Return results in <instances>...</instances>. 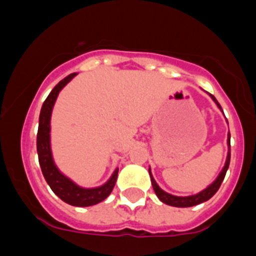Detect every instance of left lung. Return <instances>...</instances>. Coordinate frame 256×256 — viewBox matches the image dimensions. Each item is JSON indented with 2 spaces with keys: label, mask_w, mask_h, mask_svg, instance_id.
Returning <instances> with one entry per match:
<instances>
[{
  "label": "left lung",
  "mask_w": 256,
  "mask_h": 256,
  "mask_svg": "<svg viewBox=\"0 0 256 256\" xmlns=\"http://www.w3.org/2000/svg\"><path fill=\"white\" fill-rule=\"evenodd\" d=\"M210 96H211L212 100L216 102V104L220 107V110H222L221 106H220V104L217 102V100L214 98V96L212 94H210ZM228 159H226L225 166H224V169L221 170V173L218 174L217 179L214 180V183H212L211 186H208L206 190H204L202 192L197 193V194H194V196H188V197H176V196L169 194V193L164 192V190L156 184V182H155L154 178H152V173H150V169H149L152 188H154V192H155V194L158 196V198H159V200H160L163 204H169V206H173V207H192V206H196V204H202V202H206V200H208L210 198H211L212 196H214V193L218 190L222 180H224V178H225L226 172H228V166H230V155H231L230 154V132H228Z\"/></svg>",
  "instance_id": "8db88e82"
}]
</instances>
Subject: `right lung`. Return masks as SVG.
Here are the masks:
<instances>
[{"label": "right lung", "mask_w": 256, "mask_h": 256, "mask_svg": "<svg viewBox=\"0 0 256 256\" xmlns=\"http://www.w3.org/2000/svg\"><path fill=\"white\" fill-rule=\"evenodd\" d=\"M73 77H76V73L69 74L68 77L62 80L56 87L52 88V90L42 104L39 116L36 150L42 176H44L45 180L52 188V192L56 193L62 200H64L66 204L76 207H88L100 204L108 197L110 193L114 190V183H116L118 169L114 172L111 178L101 187L82 188L72 182L70 179L66 178V176H63L52 162V150H50V116H52V110L60 90Z\"/></svg>", "instance_id": "1"}]
</instances>
